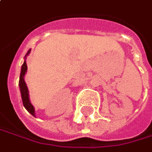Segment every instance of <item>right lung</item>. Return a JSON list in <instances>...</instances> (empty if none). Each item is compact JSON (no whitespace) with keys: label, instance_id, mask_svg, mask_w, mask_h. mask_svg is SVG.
<instances>
[{"label":"right lung","instance_id":"add662e5","mask_svg":"<svg viewBox=\"0 0 152 152\" xmlns=\"http://www.w3.org/2000/svg\"><path fill=\"white\" fill-rule=\"evenodd\" d=\"M29 52H30V50L27 51L26 56H27L29 54ZM26 70H27V66H26V63L25 61L22 65V67H21V73H20V77H19V88H20V92H21V97H22V102H23L24 107L26 109V110L30 114L34 116V109L33 105L30 103L29 95H28V89H27V86H26L25 80H24V75H25Z\"/></svg>","mask_w":152,"mask_h":152}]
</instances>
